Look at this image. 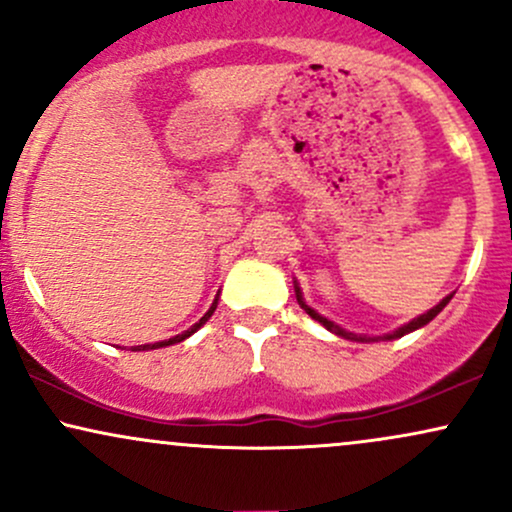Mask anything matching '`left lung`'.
<instances>
[{
    "mask_svg": "<svg viewBox=\"0 0 512 512\" xmlns=\"http://www.w3.org/2000/svg\"><path fill=\"white\" fill-rule=\"evenodd\" d=\"M293 289H296V301H298V305H301V308L305 310V313H308L310 317H313L315 322H320L322 327H325V330H330L332 334H337V337H344V339H351V342H370V337H361V334H354V332H346V330H342V327L339 325H334L332 320H327V317H322L320 313H317L315 308H310L308 303H305V298H303V291H301V286H298V281H293ZM450 303V296L448 298H443V301H440L436 308H431L428 310V313H424V315H419V317H414V320L411 322H407V325H402L399 327V330H395L392 334H385V339H399V337H404V334H409V332H414V330H419V327H424V325H428V322L433 320V317H436L440 310L445 308V305Z\"/></svg>",
    "mask_w": 512,
    "mask_h": 512,
    "instance_id": "1",
    "label": "left lung"
}]
</instances>
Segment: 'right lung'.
<instances>
[{
	"label": "right lung",
	"instance_id": "obj_1",
	"mask_svg": "<svg viewBox=\"0 0 512 512\" xmlns=\"http://www.w3.org/2000/svg\"><path fill=\"white\" fill-rule=\"evenodd\" d=\"M214 310H216V305H211V308H209V313H207V315H204V317H202V320H199L195 327H190V330H187V332H182V334H178V337L168 339V342H156V344H144V346H137V349H134V351H149V349H158V346H170V344H178V342H185V339H187V337H192V334H195V332L199 330V327H202V325H204V322H207V320H209V317H211V315H214Z\"/></svg>",
	"mask_w": 512,
	"mask_h": 512
}]
</instances>
